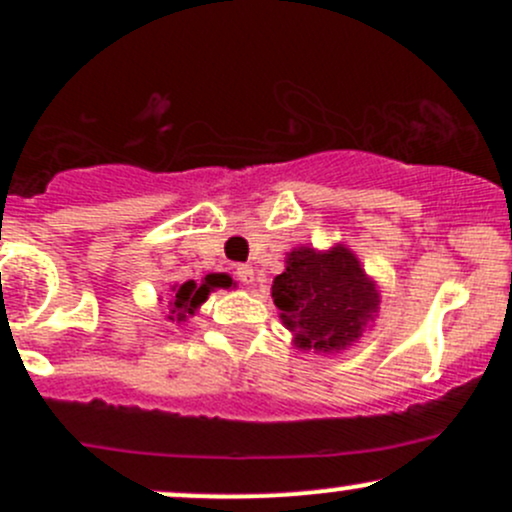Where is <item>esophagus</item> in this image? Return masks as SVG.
Instances as JSON below:
<instances>
[{
  "mask_svg": "<svg viewBox=\"0 0 512 512\" xmlns=\"http://www.w3.org/2000/svg\"><path fill=\"white\" fill-rule=\"evenodd\" d=\"M235 277L242 282V285H252V282H255V270H252L250 265H237Z\"/></svg>",
  "mask_w": 512,
  "mask_h": 512,
  "instance_id": "1",
  "label": "esophagus"
}]
</instances>
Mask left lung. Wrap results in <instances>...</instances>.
Returning <instances> with one entry per match:
<instances>
[{
    "mask_svg": "<svg viewBox=\"0 0 512 512\" xmlns=\"http://www.w3.org/2000/svg\"><path fill=\"white\" fill-rule=\"evenodd\" d=\"M272 299L294 347L342 352L364 334L379 312V287L349 247H294L285 272L272 282Z\"/></svg>",
    "mask_w": 512,
    "mask_h": 512,
    "instance_id": "obj_1",
    "label": "left lung"
}]
</instances>
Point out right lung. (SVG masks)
Masks as SVG:
<instances>
[{"label": "right lung", "mask_w": 512, "mask_h": 512, "mask_svg": "<svg viewBox=\"0 0 512 512\" xmlns=\"http://www.w3.org/2000/svg\"><path fill=\"white\" fill-rule=\"evenodd\" d=\"M215 287H232V280L227 275H208L205 282L188 280L183 285L173 287V299H170V314L168 319L175 324H183L185 319L193 317L198 312L200 304L208 299V294L213 292Z\"/></svg>", "instance_id": "1"}]
</instances>
